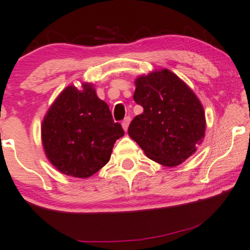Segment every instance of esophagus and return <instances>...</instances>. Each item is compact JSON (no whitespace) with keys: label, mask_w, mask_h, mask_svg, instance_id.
Listing matches in <instances>:
<instances>
[{"label":"esophagus","mask_w":250,"mask_h":250,"mask_svg":"<svg viewBox=\"0 0 250 250\" xmlns=\"http://www.w3.org/2000/svg\"><path fill=\"white\" fill-rule=\"evenodd\" d=\"M130 121H131V119H130V117L125 118V120L122 121L121 125H122V128H124L125 131H126V130H128V126L130 125Z\"/></svg>","instance_id":"34e87169"}]
</instances>
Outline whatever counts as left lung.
I'll use <instances>...</instances> for the list:
<instances>
[{
	"mask_svg": "<svg viewBox=\"0 0 250 250\" xmlns=\"http://www.w3.org/2000/svg\"><path fill=\"white\" fill-rule=\"evenodd\" d=\"M133 100L144 107L128 133L151 161L175 167L196 151L206 136V113L192 88L169 69L135 81Z\"/></svg>",
	"mask_w": 250,
	"mask_h": 250,
	"instance_id": "1",
	"label": "left lung"
}]
</instances>
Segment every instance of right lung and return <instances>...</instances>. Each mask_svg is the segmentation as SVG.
<instances>
[{
	"label": "right lung",
	"instance_id": "obj_1",
	"mask_svg": "<svg viewBox=\"0 0 250 250\" xmlns=\"http://www.w3.org/2000/svg\"><path fill=\"white\" fill-rule=\"evenodd\" d=\"M125 135L94 84L69 85L44 114L42 141L46 157L62 174L87 178L110 161L115 141Z\"/></svg>",
	"mask_w": 250,
	"mask_h": 250
}]
</instances>
